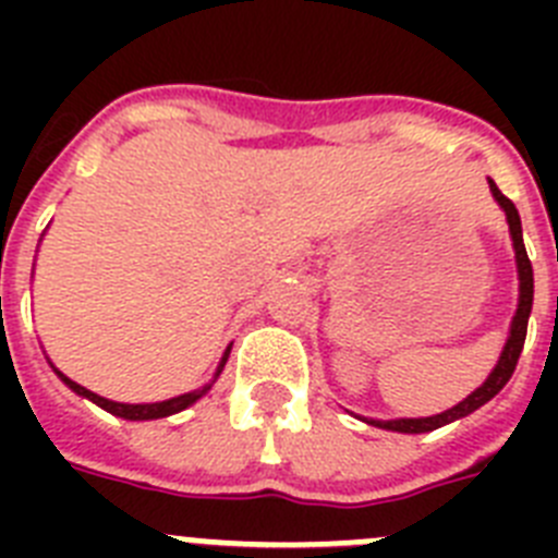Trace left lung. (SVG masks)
<instances>
[{
    "instance_id": "8db88e82",
    "label": "left lung",
    "mask_w": 558,
    "mask_h": 558,
    "mask_svg": "<svg viewBox=\"0 0 558 558\" xmlns=\"http://www.w3.org/2000/svg\"><path fill=\"white\" fill-rule=\"evenodd\" d=\"M489 190L495 195V201L500 204V209L506 211V220H509V231H511V243H514V254H517V274H520V304H517L514 322H511L509 329V340H506V347H502L500 360H497V366L492 368V374L486 377L481 388L470 393V397L458 402L456 408L445 413H436V416H425V418H391V422H379V418H366L368 425L383 427V430H397V433H430L436 427H445L456 418L470 416L472 411H477L481 405H486L497 391H500L506 383L511 379L517 368V360H520L522 343H525V332H529V315H531V304H534V268H531V259L525 254V243H522V223H520V211L517 206L511 204L500 190H497L495 181H489Z\"/></svg>"
}]
</instances>
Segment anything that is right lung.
Segmentation results:
<instances>
[{"instance_id":"add662e5","label":"right lung","mask_w":558,"mask_h":558,"mask_svg":"<svg viewBox=\"0 0 558 558\" xmlns=\"http://www.w3.org/2000/svg\"><path fill=\"white\" fill-rule=\"evenodd\" d=\"M229 352H231V347L226 349L223 357H220V366H218V372H215V379H218L220 372H223L226 360H229ZM56 374L63 379V383H66L69 388H72V391L81 393V397H86V399H92V402H95V405H100L102 411L113 413V416H120V418H131V422H145V418H165V416H172V413L184 411V408H190L192 402H198V399L204 397L206 391H209L211 383H215V379H211L209 386L198 388V391L181 393V397L165 399V402H147V405H125V402H111V399L100 397V393H95V391H88V388L77 386V383H72V379H69L66 374L58 372V368H56Z\"/></svg>"}]
</instances>
